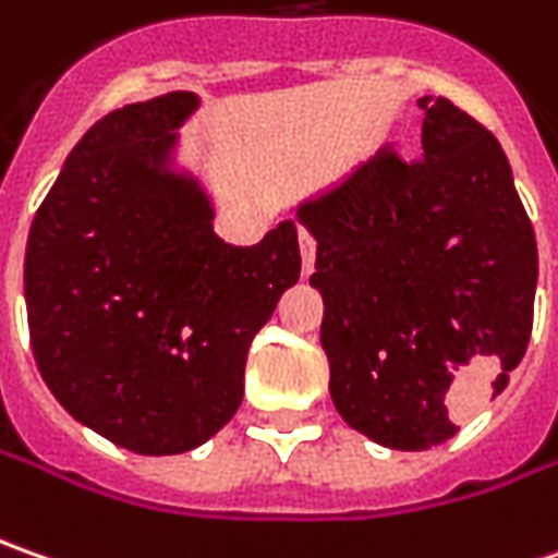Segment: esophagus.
<instances>
[{
	"mask_svg": "<svg viewBox=\"0 0 558 558\" xmlns=\"http://www.w3.org/2000/svg\"><path fill=\"white\" fill-rule=\"evenodd\" d=\"M299 250H302V275H312L315 271L317 243L308 231H299Z\"/></svg>",
	"mask_w": 558,
	"mask_h": 558,
	"instance_id": "1",
	"label": "esophagus"
}]
</instances>
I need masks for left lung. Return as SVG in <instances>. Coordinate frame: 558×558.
<instances>
[{
  "label": "left lung",
  "mask_w": 558,
  "mask_h": 558,
  "mask_svg": "<svg viewBox=\"0 0 558 558\" xmlns=\"http://www.w3.org/2000/svg\"><path fill=\"white\" fill-rule=\"evenodd\" d=\"M423 160L379 150L296 219L317 241L320 345L339 416L429 451L451 401L507 389L531 339L537 243L500 142L448 98H420Z\"/></svg>",
  "instance_id": "left-lung-1"
}]
</instances>
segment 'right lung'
<instances>
[{"label": "right lung", "mask_w": 558, "mask_h": 558, "mask_svg": "<svg viewBox=\"0 0 558 558\" xmlns=\"http://www.w3.org/2000/svg\"><path fill=\"white\" fill-rule=\"evenodd\" d=\"M194 92L88 129L29 225V342L61 408L125 451L184 453L238 413L250 342L299 280L296 221L256 246L213 231V197L175 166Z\"/></svg>", "instance_id": "obj_1"}]
</instances>
